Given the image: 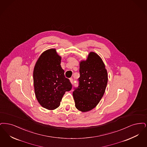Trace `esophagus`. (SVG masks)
I'll return each instance as SVG.
<instances>
[{
  "label": "esophagus",
  "instance_id": "1",
  "mask_svg": "<svg viewBox=\"0 0 147 147\" xmlns=\"http://www.w3.org/2000/svg\"><path fill=\"white\" fill-rule=\"evenodd\" d=\"M70 80L71 83H72V84H73V83H74V79H73L72 78H71L70 79Z\"/></svg>",
  "mask_w": 147,
  "mask_h": 147
}]
</instances>
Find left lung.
Here are the masks:
<instances>
[{"mask_svg": "<svg viewBox=\"0 0 147 147\" xmlns=\"http://www.w3.org/2000/svg\"><path fill=\"white\" fill-rule=\"evenodd\" d=\"M80 74L73 96L76 108L86 112L94 108L101 100L108 83V74L102 59L90 52L87 59L80 63Z\"/></svg>", "mask_w": 147, "mask_h": 147, "instance_id": "8db88e82", "label": "left lung"}]
</instances>
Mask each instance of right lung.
Instances as JSON below:
<instances>
[{
	"instance_id": "add662e5",
	"label": "right lung",
	"mask_w": 147,
	"mask_h": 147,
	"mask_svg": "<svg viewBox=\"0 0 147 147\" xmlns=\"http://www.w3.org/2000/svg\"><path fill=\"white\" fill-rule=\"evenodd\" d=\"M60 64L61 57L55 49H51L41 54L34 68L35 95L39 103L48 110L58 108L65 92L72 89Z\"/></svg>"
}]
</instances>
